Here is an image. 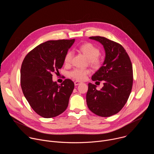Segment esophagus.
I'll list each match as a JSON object with an SVG mask.
<instances>
[{
	"mask_svg": "<svg viewBox=\"0 0 154 154\" xmlns=\"http://www.w3.org/2000/svg\"><path fill=\"white\" fill-rule=\"evenodd\" d=\"M80 83H81V82H79V81H75V82H74V85H75V86L79 85H80Z\"/></svg>",
	"mask_w": 154,
	"mask_h": 154,
	"instance_id": "esophagus-1",
	"label": "esophagus"
}]
</instances>
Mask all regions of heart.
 <instances>
[{"label": "heart", "mask_w": 154, "mask_h": 154, "mask_svg": "<svg viewBox=\"0 0 154 154\" xmlns=\"http://www.w3.org/2000/svg\"><path fill=\"white\" fill-rule=\"evenodd\" d=\"M79 50L84 55L89 58L90 63L94 66L100 64V61L98 58L100 54L99 49L91 43H85L79 47ZM73 57V52L69 51L64 57V63L66 64L71 63ZM89 69H83L80 68H75L70 72L69 75L71 77L77 80H83L85 79L86 75L90 74Z\"/></svg>", "instance_id": "b5f03b06"}]
</instances>
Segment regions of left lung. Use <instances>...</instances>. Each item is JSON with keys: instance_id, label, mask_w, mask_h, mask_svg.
<instances>
[{"instance_id": "8db88e82", "label": "left lung", "mask_w": 154, "mask_h": 154, "mask_svg": "<svg viewBox=\"0 0 154 154\" xmlns=\"http://www.w3.org/2000/svg\"><path fill=\"white\" fill-rule=\"evenodd\" d=\"M103 46L105 57L99 69L93 75V81H103L100 90L88 83L86 103L94 114L109 117L118 113L126 103L132 88L133 69L130 59L119 44L102 36L89 38Z\"/></svg>"}]
</instances>
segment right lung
Masks as SVG:
<instances>
[{
	"label": "right lung",
	"mask_w": 154,
	"mask_h": 154,
	"mask_svg": "<svg viewBox=\"0 0 154 154\" xmlns=\"http://www.w3.org/2000/svg\"><path fill=\"white\" fill-rule=\"evenodd\" d=\"M75 39L48 41L36 46L25 57L20 69V85L23 94L33 110L41 116L51 118L67 108L74 88L70 79L60 85L52 80Z\"/></svg>",
	"instance_id": "1"
}]
</instances>
